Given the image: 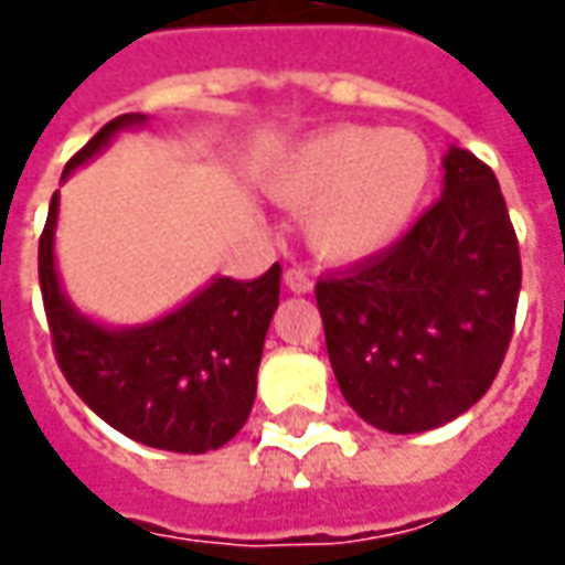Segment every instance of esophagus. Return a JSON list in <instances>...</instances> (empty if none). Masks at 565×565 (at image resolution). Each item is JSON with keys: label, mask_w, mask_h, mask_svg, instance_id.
<instances>
[{"label": "esophagus", "mask_w": 565, "mask_h": 565, "mask_svg": "<svg viewBox=\"0 0 565 565\" xmlns=\"http://www.w3.org/2000/svg\"><path fill=\"white\" fill-rule=\"evenodd\" d=\"M286 286H289L295 295H307V291H313V276L307 274L305 267H289V270H286Z\"/></svg>", "instance_id": "1"}]
</instances>
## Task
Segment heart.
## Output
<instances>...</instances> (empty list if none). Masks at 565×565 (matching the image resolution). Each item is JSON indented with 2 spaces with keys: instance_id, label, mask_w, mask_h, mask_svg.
I'll return each mask as SVG.
<instances>
[{
  "instance_id": "1",
  "label": "heart",
  "mask_w": 565,
  "mask_h": 565,
  "mask_svg": "<svg viewBox=\"0 0 565 565\" xmlns=\"http://www.w3.org/2000/svg\"><path fill=\"white\" fill-rule=\"evenodd\" d=\"M264 184L282 205L307 209V239L322 258L363 260L412 231L434 159L412 131L334 126L276 159Z\"/></svg>"
}]
</instances>
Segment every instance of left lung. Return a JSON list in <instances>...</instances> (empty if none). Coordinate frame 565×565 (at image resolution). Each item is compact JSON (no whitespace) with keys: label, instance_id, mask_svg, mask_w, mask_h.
I'll list each match as a JSON object with an SVG mask.
<instances>
[{"label":"left lung","instance_id":"obj_1","mask_svg":"<svg viewBox=\"0 0 565 565\" xmlns=\"http://www.w3.org/2000/svg\"><path fill=\"white\" fill-rule=\"evenodd\" d=\"M443 169V196L399 243L317 282L338 387L387 434H424L468 412L513 334L523 270L501 186L461 147Z\"/></svg>","mask_w":565,"mask_h":565}]
</instances>
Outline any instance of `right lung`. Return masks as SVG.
Segmentation results:
<instances>
[{
  "label": "right lung",
  "mask_w": 565,
  "mask_h": 565,
  "mask_svg": "<svg viewBox=\"0 0 565 565\" xmlns=\"http://www.w3.org/2000/svg\"><path fill=\"white\" fill-rule=\"evenodd\" d=\"M147 122L126 113L70 159L64 178L107 143ZM57 193L39 239V286L54 356L82 403L135 443L202 455L231 443L252 412L264 338L279 307L282 267L252 282L215 276L184 305L141 326H104L85 317L61 289L54 264Z\"/></svg>",
  "instance_id": "add662e5"
}]
</instances>
